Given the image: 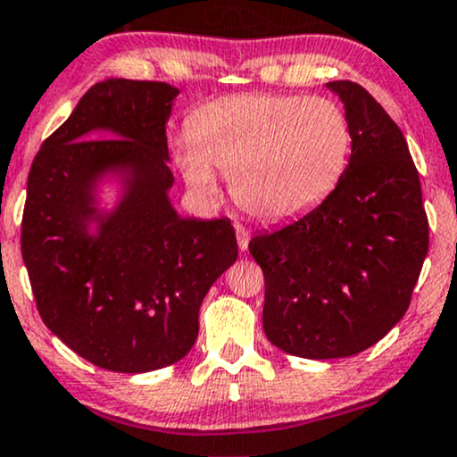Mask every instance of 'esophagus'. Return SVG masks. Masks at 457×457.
I'll return each instance as SVG.
<instances>
[{
	"label": "esophagus",
	"mask_w": 457,
	"mask_h": 457,
	"mask_svg": "<svg viewBox=\"0 0 457 457\" xmlns=\"http://www.w3.org/2000/svg\"><path fill=\"white\" fill-rule=\"evenodd\" d=\"M235 230H237L239 250L245 252V250H247V244H250V233H247V228L241 227V224H235Z\"/></svg>",
	"instance_id": "34e87169"
}]
</instances>
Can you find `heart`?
<instances>
[{"mask_svg": "<svg viewBox=\"0 0 457 457\" xmlns=\"http://www.w3.org/2000/svg\"><path fill=\"white\" fill-rule=\"evenodd\" d=\"M352 152V127L326 97L245 93L195 112L176 161L203 201L218 176L233 178V199L258 220L279 222L312 210L335 188Z\"/></svg>", "mask_w": 457, "mask_h": 457, "instance_id": "obj_1", "label": "heart"}]
</instances>
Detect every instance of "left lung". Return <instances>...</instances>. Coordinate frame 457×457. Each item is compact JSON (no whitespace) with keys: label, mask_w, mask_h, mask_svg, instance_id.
I'll use <instances>...</instances> for the list:
<instances>
[{"label":"left lung","mask_w":457,"mask_h":457,"mask_svg":"<svg viewBox=\"0 0 457 457\" xmlns=\"http://www.w3.org/2000/svg\"><path fill=\"white\" fill-rule=\"evenodd\" d=\"M326 87L345 105L349 165L315 210L247 245L264 273V335L312 360L384 339L407 313L428 254L420 173L403 131L360 84Z\"/></svg>","instance_id":"obj_1"}]
</instances>
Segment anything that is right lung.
Returning a JSON list of instances; mask_svg holds the SVG:
<instances>
[{"label":"right lung","mask_w":457,"mask_h":457,"mask_svg":"<svg viewBox=\"0 0 457 457\" xmlns=\"http://www.w3.org/2000/svg\"><path fill=\"white\" fill-rule=\"evenodd\" d=\"M178 93L125 78L95 84L27 178L21 252L39 318L78 356L114 373L182 360L207 290L237 261L228 218H182L169 201L165 125ZM110 172L123 179V196L101 214L94 188Z\"/></svg>","instance_id":"obj_1"}]
</instances>
